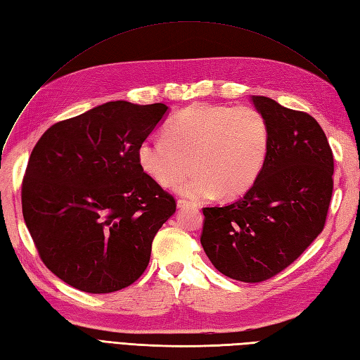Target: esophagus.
I'll return each instance as SVG.
<instances>
[{"instance_id": "34e87169", "label": "esophagus", "mask_w": 360, "mask_h": 360, "mask_svg": "<svg viewBox=\"0 0 360 360\" xmlns=\"http://www.w3.org/2000/svg\"><path fill=\"white\" fill-rule=\"evenodd\" d=\"M191 205H192V202L188 201V200H183V198L177 200V207H179V209H186V207H191Z\"/></svg>"}]
</instances>
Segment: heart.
Returning <instances> with one entry per match:
<instances>
[{
    "label": "heart",
    "instance_id": "b5f03b06",
    "mask_svg": "<svg viewBox=\"0 0 360 360\" xmlns=\"http://www.w3.org/2000/svg\"><path fill=\"white\" fill-rule=\"evenodd\" d=\"M269 150L264 118L249 106L195 103L174 117L167 134L146 138L138 147L139 167L168 188L191 167L176 186L191 200L245 193L263 171Z\"/></svg>",
    "mask_w": 360,
    "mask_h": 360
}]
</instances>
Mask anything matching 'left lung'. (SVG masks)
Listing matches in <instances>:
<instances>
[{"mask_svg": "<svg viewBox=\"0 0 360 360\" xmlns=\"http://www.w3.org/2000/svg\"><path fill=\"white\" fill-rule=\"evenodd\" d=\"M264 118L269 150L245 197L205 207L201 245L222 275L261 282L288 267L326 222L333 191V155L323 129L307 112L250 96Z\"/></svg>", "mask_w": 360, "mask_h": 360, "instance_id": "obj_1", "label": "left lung"}]
</instances>
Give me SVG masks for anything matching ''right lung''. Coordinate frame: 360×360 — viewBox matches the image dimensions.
<instances>
[{"instance_id": "obj_1", "label": "right lung", "mask_w": 360, "mask_h": 360, "mask_svg": "<svg viewBox=\"0 0 360 360\" xmlns=\"http://www.w3.org/2000/svg\"><path fill=\"white\" fill-rule=\"evenodd\" d=\"M168 111L108 102L51 126L32 148L24 221L41 261L66 284L103 294L144 274L176 201L139 167L138 147Z\"/></svg>"}]
</instances>
